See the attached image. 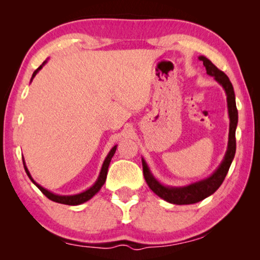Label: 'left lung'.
<instances>
[{
  "mask_svg": "<svg viewBox=\"0 0 260 260\" xmlns=\"http://www.w3.org/2000/svg\"><path fill=\"white\" fill-rule=\"evenodd\" d=\"M199 59L203 61V65L206 69V73L209 76L214 77L220 85L223 87L227 94V104H228V113H230V140H228V149L225 155V159L220 164L219 169L211 175L210 178L202 180L200 182L189 184L187 187L173 188V187H164L157 180L152 177V174L149 171L146 161L142 159L143 175L144 179L150 187L151 190L166 202L173 204H193L197 202L203 201L206 197L212 195L217 189L221 186V183L225 180L226 175L230 170L233 159H234L236 151V139H235V129L237 126V109L235 103V94L233 89V85L230 79L223 73L221 70H219L210 59L204 56H200Z\"/></svg>",
  "mask_w": 260,
  "mask_h": 260,
  "instance_id": "1",
  "label": "left lung"
}]
</instances>
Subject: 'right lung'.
Instances as JSON below:
<instances>
[{"label":"right lung","mask_w":260,"mask_h":260,"mask_svg":"<svg viewBox=\"0 0 260 260\" xmlns=\"http://www.w3.org/2000/svg\"><path fill=\"white\" fill-rule=\"evenodd\" d=\"M45 63H46V61H45ZM45 63H43V64H45ZM43 64H42V65H43ZM42 65H41V67L39 68L38 70H35L34 73H33V76H32V78L35 77V74H37L39 70H40V69L42 68ZM116 149H117V146H114V147L111 149V151L109 152V155L107 156V158H105V160H104V162H103V166H102V170H101L100 177H99V179H98V181L95 182L94 186L90 187V188L88 189V190H86V191H83V192H81V193H78V195H73V196H59V195H55V193L48 191L47 189L41 187L40 184H38L37 182L34 181V180L32 179V177H30V174H29V172H28V170H27V167H26V165H24V167H25L26 173H27V175H28V178H29L30 180H32V182H33V183L35 184V186H37L39 189H40L43 195H45L46 197H48V199L51 200L52 202H56V203H60V204L79 205V204L85 203V202H87L88 200H90L91 197H93V196L95 195V193L100 190L101 187H102L103 184H104L105 180H107L108 167H109L110 161H111L112 156L114 155V152H116Z\"/></svg>","instance_id":"add662e5"}]
</instances>
